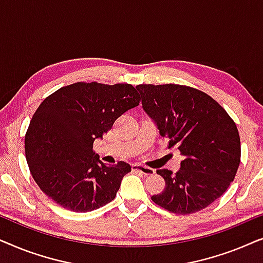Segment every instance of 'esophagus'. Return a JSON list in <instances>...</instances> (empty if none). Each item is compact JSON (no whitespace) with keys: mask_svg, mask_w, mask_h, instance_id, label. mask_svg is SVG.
Listing matches in <instances>:
<instances>
[{"mask_svg":"<svg viewBox=\"0 0 263 263\" xmlns=\"http://www.w3.org/2000/svg\"><path fill=\"white\" fill-rule=\"evenodd\" d=\"M133 168H134V170H138L140 172H142V174L145 176H152V175L156 174V171H154L153 168L143 166V165H140V164H134V165H133Z\"/></svg>","mask_w":263,"mask_h":263,"instance_id":"34e87169","label":"esophagus"}]
</instances>
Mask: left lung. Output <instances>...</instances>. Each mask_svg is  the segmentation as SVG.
Returning <instances> with one entry per match:
<instances>
[{"label":"left lung","instance_id":"left-lung-1","mask_svg":"<svg viewBox=\"0 0 263 263\" xmlns=\"http://www.w3.org/2000/svg\"><path fill=\"white\" fill-rule=\"evenodd\" d=\"M136 89L160 136L184 157L176 174L157 170L165 189L152 200L176 214L203 210L225 193L238 170L240 140L235 122L196 88L168 84L139 85Z\"/></svg>","mask_w":263,"mask_h":263}]
</instances>
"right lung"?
Masks as SVG:
<instances>
[{"mask_svg": "<svg viewBox=\"0 0 263 263\" xmlns=\"http://www.w3.org/2000/svg\"><path fill=\"white\" fill-rule=\"evenodd\" d=\"M139 103L132 85L97 82L66 86L43 100L25 136L28 167L43 193L79 213L111 202L132 166L104 164L93 142Z\"/></svg>", "mask_w": 263, "mask_h": 263, "instance_id": "obj_1", "label": "right lung"}]
</instances>
